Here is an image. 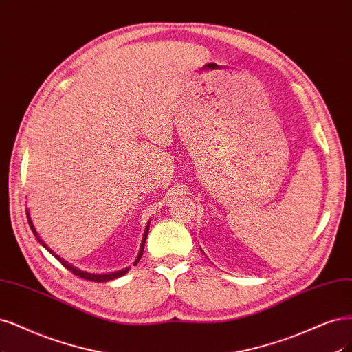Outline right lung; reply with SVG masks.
Segmentation results:
<instances>
[{"mask_svg": "<svg viewBox=\"0 0 352 352\" xmlns=\"http://www.w3.org/2000/svg\"><path fill=\"white\" fill-rule=\"evenodd\" d=\"M28 212V221H29V226H30V228H32V232H33V234H34V237L38 239V241L39 243L50 252L52 256H55L60 263H63L65 268L68 270V271H71L72 274H76L77 276H80V278H84V280H89V281H96V283H106V281H111V280H116V278H119V276H122V275H125L128 271H129V268L131 266H128V268H124V270H119V271H115V272H109V274H91V272H87V271H82V270H80V268H77V266H74L72 263H69L68 261H65L64 258H60L59 254H56L50 246H47L45 241L39 237V234H38V232H36V228H34V226H33V223H32V218H30V214H29V211H26ZM148 230H150V221H148V224H147V227H145V230H144V234H142V240H141V246H140V252H138V256H137V259L134 261V265H137L138 262H140V259H141V256H142V252H144V245H145V240H147V236H148Z\"/></svg>", "mask_w": 352, "mask_h": 352, "instance_id": "add662e5", "label": "right lung"}]
</instances>
